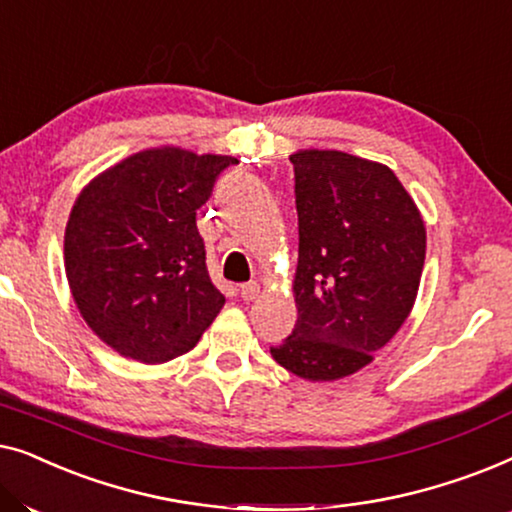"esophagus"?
Wrapping results in <instances>:
<instances>
[{
	"instance_id": "esophagus-1",
	"label": "esophagus",
	"mask_w": 512,
	"mask_h": 512,
	"mask_svg": "<svg viewBox=\"0 0 512 512\" xmlns=\"http://www.w3.org/2000/svg\"><path fill=\"white\" fill-rule=\"evenodd\" d=\"M258 291H261L258 282H247V284L240 286V298L242 300H254L258 296Z\"/></svg>"
}]
</instances>
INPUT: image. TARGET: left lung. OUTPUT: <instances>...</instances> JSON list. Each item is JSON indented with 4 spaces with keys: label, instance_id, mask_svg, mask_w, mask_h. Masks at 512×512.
Listing matches in <instances>:
<instances>
[{
    "label": "left lung",
    "instance_id": "obj_1",
    "mask_svg": "<svg viewBox=\"0 0 512 512\" xmlns=\"http://www.w3.org/2000/svg\"><path fill=\"white\" fill-rule=\"evenodd\" d=\"M296 174L298 321L272 359L331 382L368 366L405 324L426 256L422 214L387 165L342 151L291 156Z\"/></svg>",
    "mask_w": 512,
    "mask_h": 512
}]
</instances>
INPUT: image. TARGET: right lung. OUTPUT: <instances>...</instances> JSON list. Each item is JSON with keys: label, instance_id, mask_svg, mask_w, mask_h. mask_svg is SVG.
Wrapping results in <instances>:
<instances>
[{"label": "right lung", "instance_id": "right-lung-1", "mask_svg": "<svg viewBox=\"0 0 512 512\" xmlns=\"http://www.w3.org/2000/svg\"><path fill=\"white\" fill-rule=\"evenodd\" d=\"M233 156L146 149L90 181L65 228V272L81 317L125 359L165 363L221 312L195 214Z\"/></svg>", "mask_w": 512, "mask_h": 512}]
</instances>
